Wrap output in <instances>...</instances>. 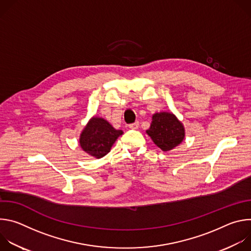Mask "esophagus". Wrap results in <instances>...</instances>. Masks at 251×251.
Returning <instances> with one entry per match:
<instances>
[{"label": "esophagus", "mask_w": 251, "mask_h": 251, "mask_svg": "<svg viewBox=\"0 0 251 251\" xmlns=\"http://www.w3.org/2000/svg\"><path fill=\"white\" fill-rule=\"evenodd\" d=\"M138 127H139V122H134V123H132V124H130L129 125V128L130 129H138Z\"/></svg>", "instance_id": "esophagus-1"}]
</instances>
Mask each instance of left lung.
<instances>
[{
    "label": "left lung",
    "instance_id": "left-lung-1",
    "mask_svg": "<svg viewBox=\"0 0 251 251\" xmlns=\"http://www.w3.org/2000/svg\"><path fill=\"white\" fill-rule=\"evenodd\" d=\"M146 133L163 151L173 150L180 145L185 138V128L177 118L169 112L156 113Z\"/></svg>",
    "mask_w": 251,
    "mask_h": 251
}]
</instances>
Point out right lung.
I'll list each match as a JSON object with an SVG mask.
<instances>
[{
    "instance_id": "add662e5",
    "label": "right lung",
    "mask_w": 251,
    "mask_h": 251,
    "mask_svg": "<svg viewBox=\"0 0 251 251\" xmlns=\"http://www.w3.org/2000/svg\"><path fill=\"white\" fill-rule=\"evenodd\" d=\"M123 134L100 117H92L80 134L81 149L88 155L99 159L110 152L117 138Z\"/></svg>"
}]
</instances>
